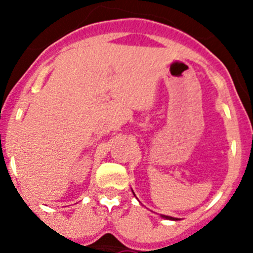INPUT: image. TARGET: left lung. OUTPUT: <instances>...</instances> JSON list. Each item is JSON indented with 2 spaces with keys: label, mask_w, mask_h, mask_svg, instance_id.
I'll return each instance as SVG.
<instances>
[{
  "label": "left lung",
  "mask_w": 253,
  "mask_h": 253,
  "mask_svg": "<svg viewBox=\"0 0 253 253\" xmlns=\"http://www.w3.org/2000/svg\"><path fill=\"white\" fill-rule=\"evenodd\" d=\"M134 194V193H133ZM134 196H135V194H134ZM162 218H166V219H169V220H177L176 218H173V216H169V215H161Z\"/></svg>",
  "instance_id": "obj_1"
}]
</instances>
